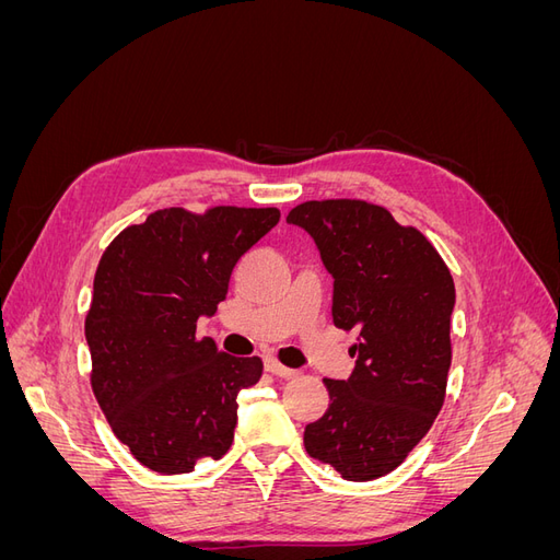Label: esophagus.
I'll use <instances>...</instances> for the list:
<instances>
[{
    "mask_svg": "<svg viewBox=\"0 0 560 560\" xmlns=\"http://www.w3.org/2000/svg\"><path fill=\"white\" fill-rule=\"evenodd\" d=\"M266 371L268 374H273V376H278V378H294L299 371H294V369H290V366H282L280 362H276V360H266Z\"/></svg>",
    "mask_w": 560,
    "mask_h": 560,
    "instance_id": "1",
    "label": "esophagus"
}]
</instances>
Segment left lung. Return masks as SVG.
<instances>
[{"label":"left lung","instance_id":"left-lung-1","mask_svg":"<svg viewBox=\"0 0 560 560\" xmlns=\"http://www.w3.org/2000/svg\"><path fill=\"white\" fill-rule=\"evenodd\" d=\"M308 231L334 278L331 317L358 331L348 381L325 378L329 409L303 444L346 481L385 477L428 434L446 397L455 284L432 243L366 200H308Z\"/></svg>","mask_w":560,"mask_h":560}]
</instances>
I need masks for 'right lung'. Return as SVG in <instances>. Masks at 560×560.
Listing matches in <instances>:
<instances>
[{
	"label": "right lung",
	"mask_w": 560,
	"mask_h": 560,
	"mask_svg": "<svg viewBox=\"0 0 560 560\" xmlns=\"http://www.w3.org/2000/svg\"><path fill=\"white\" fill-rule=\"evenodd\" d=\"M280 222L276 208H167L124 229L105 249L86 315L93 395L116 439L159 474L219 460L238 422V393L259 358L219 352L196 336L226 299L243 254Z\"/></svg>",
	"instance_id": "right-lung-1"
}]
</instances>
